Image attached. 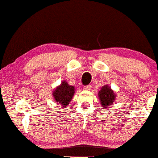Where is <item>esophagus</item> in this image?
Returning a JSON list of instances; mask_svg holds the SVG:
<instances>
[{
  "label": "esophagus",
  "mask_w": 158,
  "mask_h": 158,
  "mask_svg": "<svg viewBox=\"0 0 158 158\" xmlns=\"http://www.w3.org/2000/svg\"><path fill=\"white\" fill-rule=\"evenodd\" d=\"M84 89H85V90H90V89H91V85H86V86L84 87Z\"/></svg>",
  "instance_id": "obj_1"
}]
</instances>
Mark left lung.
Here are the masks:
<instances>
[{
    "label": "left lung",
    "instance_id": "obj_1",
    "mask_svg": "<svg viewBox=\"0 0 158 158\" xmlns=\"http://www.w3.org/2000/svg\"><path fill=\"white\" fill-rule=\"evenodd\" d=\"M98 97L100 100L101 106L103 108H108L110 105L113 104L115 100L116 95L114 92L108 85H104L98 93Z\"/></svg>",
    "mask_w": 158,
    "mask_h": 158
}]
</instances>
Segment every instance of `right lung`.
Listing matches in <instances>:
<instances>
[{"label": "right lung", "instance_id": "right-lung-1", "mask_svg": "<svg viewBox=\"0 0 158 158\" xmlns=\"http://www.w3.org/2000/svg\"><path fill=\"white\" fill-rule=\"evenodd\" d=\"M74 93V87L68 85L65 81H63L61 85L52 91V97L58 104H60L62 108H65L71 101Z\"/></svg>", "mask_w": 158, "mask_h": 158}]
</instances>
